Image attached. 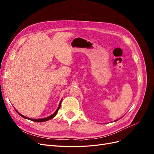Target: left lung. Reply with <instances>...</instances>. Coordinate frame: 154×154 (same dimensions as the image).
<instances>
[{
    "instance_id": "8db88e82",
    "label": "left lung",
    "mask_w": 154,
    "mask_h": 154,
    "mask_svg": "<svg viewBox=\"0 0 154 154\" xmlns=\"http://www.w3.org/2000/svg\"><path fill=\"white\" fill-rule=\"evenodd\" d=\"M118 119H117V120H115V121H114V122H117V121H118Z\"/></svg>"
}]
</instances>
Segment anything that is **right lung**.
I'll list each match as a JSON object with an SVG mask.
<instances>
[{
    "label": "right lung",
    "mask_w": 154,
    "mask_h": 154,
    "mask_svg": "<svg viewBox=\"0 0 154 154\" xmlns=\"http://www.w3.org/2000/svg\"><path fill=\"white\" fill-rule=\"evenodd\" d=\"M62 100L60 101V103H59V105H58V108H57V110H56V111L54 112L52 115H51V116H48V117H46V118H41V119H32V118H29L26 117V116H23L22 114H20V113L18 112L16 109H15V110L17 111V112L18 114H19L20 116H22V118H25V119H29V120H31V121H32V122H46V121H48V120H49V119H53L54 117H55V116L57 115V112H58V110H59V109H60V105H61Z\"/></svg>",
    "instance_id": "obj_1"
}]
</instances>
